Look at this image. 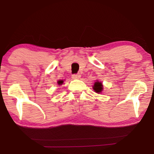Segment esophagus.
I'll list each match as a JSON object with an SVG mask.
<instances>
[{"label": "esophagus", "mask_w": 154, "mask_h": 154, "mask_svg": "<svg viewBox=\"0 0 154 154\" xmlns=\"http://www.w3.org/2000/svg\"><path fill=\"white\" fill-rule=\"evenodd\" d=\"M80 77H81V75L79 74H75V75H72V78L73 79H79Z\"/></svg>", "instance_id": "esophagus-1"}]
</instances>
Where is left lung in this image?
Returning a JSON list of instances; mask_svg holds the SVG:
<instances>
[{"label": "left lung", "mask_w": 154, "mask_h": 154, "mask_svg": "<svg viewBox=\"0 0 154 154\" xmlns=\"http://www.w3.org/2000/svg\"><path fill=\"white\" fill-rule=\"evenodd\" d=\"M93 90L95 91V92L97 93H100L103 90V86H102V83H101L100 82H97L94 84V86L93 87Z\"/></svg>", "instance_id": "8db88e82"}]
</instances>
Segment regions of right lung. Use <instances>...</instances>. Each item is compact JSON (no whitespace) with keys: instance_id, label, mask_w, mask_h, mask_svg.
I'll list each match as a JSON object with an SVG mask.
<instances>
[{"instance_id":"add662e5","label":"right lung","mask_w":154,"mask_h":154,"mask_svg":"<svg viewBox=\"0 0 154 154\" xmlns=\"http://www.w3.org/2000/svg\"><path fill=\"white\" fill-rule=\"evenodd\" d=\"M63 83V80H59L58 82H57V84L59 85H61Z\"/></svg>"}]
</instances>
